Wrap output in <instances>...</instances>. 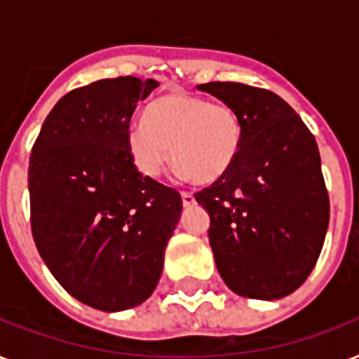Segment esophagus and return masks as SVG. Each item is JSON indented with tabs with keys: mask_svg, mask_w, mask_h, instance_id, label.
<instances>
[{
	"mask_svg": "<svg viewBox=\"0 0 359 359\" xmlns=\"http://www.w3.org/2000/svg\"><path fill=\"white\" fill-rule=\"evenodd\" d=\"M180 197H182V205H184V207H190V205L196 203V197H194L191 191H180Z\"/></svg>",
	"mask_w": 359,
	"mask_h": 359,
	"instance_id": "obj_1",
	"label": "esophagus"
}]
</instances>
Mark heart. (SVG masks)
I'll list each match as a JSON object with an SVG mask.
<instances>
[{
	"label": "heart",
	"mask_w": 359,
	"mask_h": 359,
	"mask_svg": "<svg viewBox=\"0 0 359 359\" xmlns=\"http://www.w3.org/2000/svg\"><path fill=\"white\" fill-rule=\"evenodd\" d=\"M244 128L235 108L208 98L173 93L145 109V121L128 128L126 145L135 168L154 177L171 158L179 173L197 184L222 179L242 147Z\"/></svg>",
	"instance_id": "heart-1"
}]
</instances>
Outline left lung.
<instances>
[{
	"mask_svg": "<svg viewBox=\"0 0 359 359\" xmlns=\"http://www.w3.org/2000/svg\"><path fill=\"white\" fill-rule=\"evenodd\" d=\"M236 109L244 137L222 179L197 191L214 261L233 292L278 300L317 264L330 222L315 135L276 93L236 81L197 86Z\"/></svg>",
	"mask_w": 359,
	"mask_h": 359,
	"instance_id": "1",
	"label": "left lung"
}]
</instances>
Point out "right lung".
Segmentation results:
<instances>
[{"label":"right lung","mask_w":359,"mask_h":359,"mask_svg":"<svg viewBox=\"0 0 359 359\" xmlns=\"http://www.w3.org/2000/svg\"><path fill=\"white\" fill-rule=\"evenodd\" d=\"M158 81L134 76L67 93L31 149V233L69 294L124 311L152 294L182 212L175 188L143 177L126 145L130 119Z\"/></svg>","instance_id":"add662e5"}]
</instances>
